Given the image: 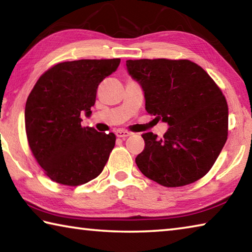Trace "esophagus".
Masks as SVG:
<instances>
[{
  "instance_id": "obj_1",
  "label": "esophagus",
  "mask_w": 252,
  "mask_h": 252,
  "mask_svg": "<svg viewBox=\"0 0 252 252\" xmlns=\"http://www.w3.org/2000/svg\"><path fill=\"white\" fill-rule=\"evenodd\" d=\"M116 135L118 136V138H126V136L131 135V132L126 131V130H117Z\"/></svg>"
}]
</instances>
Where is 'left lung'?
I'll use <instances>...</instances> for the list:
<instances>
[{
  "mask_svg": "<svg viewBox=\"0 0 252 252\" xmlns=\"http://www.w3.org/2000/svg\"><path fill=\"white\" fill-rule=\"evenodd\" d=\"M126 69L141 85L147 112L169 126L162 139L142 134L140 171L164 187L199 180L227 141L228 104L218 85L189 60H127Z\"/></svg>",
  "mask_w": 252,
  "mask_h": 252,
  "instance_id": "1",
  "label": "left lung"
}]
</instances>
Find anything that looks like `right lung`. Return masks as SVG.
Masks as SVG:
<instances>
[{"label":"right lung","mask_w":252,"mask_h":252,"mask_svg":"<svg viewBox=\"0 0 252 252\" xmlns=\"http://www.w3.org/2000/svg\"><path fill=\"white\" fill-rule=\"evenodd\" d=\"M120 59L62 62L40 76L25 104L31 151L51 180L80 186L102 172L116 135L81 126L90 117L96 89L117 71Z\"/></svg>","instance_id":"add662e5"}]
</instances>
